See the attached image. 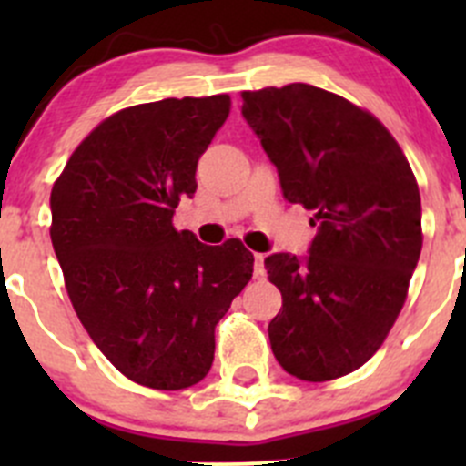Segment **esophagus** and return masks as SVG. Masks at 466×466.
<instances>
[{
  "instance_id": "esophagus-1",
  "label": "esophagus",
  "mask_w": 466,
  "mask_h": 466,
  "mask_svg": "<svg viewBox=\"0 0 466 466\" xmlns=\"http://www.w3.org/2000/svg\"><path fill=\"white\" fill-rule=\"evenodd\" d=\"M266 275V268H263V255H255V277L261 279Z\"/></svg>"
}]
</instances>
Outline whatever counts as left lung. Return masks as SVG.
Listing matches in <instances>:
<instances>
[{"mask_svg":"<svg viewBox=\"0 0 466 466\" xmlns=\"http://www.w3.org/2000/svg\"><path fill=\"white\" fill-rule=\"evenodd\" d=\"M241 96L284 198L316 211L307 257L263 261L281 290L272 354L302 380L345 377L377 354L406 302L421 252L420 187L385 126L347 98L307 83Z\"/></svg>","mask_w":466,"mask_h":466,"instance_id":"1","label":"left lung"}]
</instances>
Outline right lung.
<instances>
[{
    "label": "right lung",
    "mask_w": 466,
    "mask_h": 466,
    "mask_svg": "<svg viewBox=\"0 0 466 466\" xmlns=\"http://www.w3.org/2000/svg\"><path fill=\"white\" fill-rule=\"evenodd\" d=\"M229 106L216 94L126 107L83 139L51 189V243L74 311L103 356L146 388L207 377L216 324L252 277L238 238L205 246L171 223Z\"/></svg>",
    "instance_id": "obj_1"
}]
</instances>
